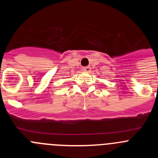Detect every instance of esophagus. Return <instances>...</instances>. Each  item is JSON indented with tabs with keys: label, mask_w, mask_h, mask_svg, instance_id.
Returning <instances> with one entry per match:
<instances>
[{
	"label": "esophagus",
	"mask_w": 158,
	"mask_h": 158,
	"mask_svg": "<svg viewBox=\"0 0 158 158\" xmlns=\"http://www.w3.org/2000/svg\"><path fill=\"white\" fill-rule=\"evenodd\" d=\"M83 70L85 71V72H90V70H91V67L90 66L83 67Z\"/></svg>",
	"instance_id": "esophagus-1"
}]
</instances>
